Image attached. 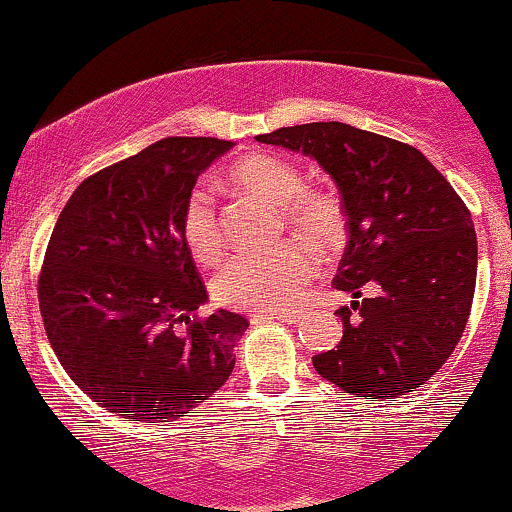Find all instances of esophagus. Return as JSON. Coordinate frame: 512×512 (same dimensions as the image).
<instances>
[{"instance_id":"obj_1","label":"esophagus","mask_w":512,"mask_h":512,"mask_svg":"<svg viewBox=\"0 0 512 512\" xmlns=\"http://www.w3.org/2000/svg\"><path fill=\"white\" fill-rule=\"evenodd\" d=\"M252 322H286V325H298L301 315L298 313H255L250 317Z\"/></svg>"}]
</instances>
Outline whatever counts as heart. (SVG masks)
<instances>
[{"instance_id": "b5f03b06", "label": "heart", "mask_w": 512, "mask_h": 512, "mask_svg": "<svg viewBox=\"0 0 512 512\" xmlns=\"http://www.w3.org/2000/svg\"><path fill=\"white\" fill-rule=\"evenodd\" d=\"M228 182L252 197L279 207L291 231L320 248L332 250L344 238V211L332 192L303 187V175L293 163L272 154H250L233 163ZM182 238L197 260L219 255L223 236L214 197L197 187L182 207ZM317 272V255L305 243H284L262 255H233L221 264L211 291L221 305L250 313H281L303 296Z\"/></svg>"}]
</instances>
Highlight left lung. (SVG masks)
Returning <instances> with one entry per match:
<instances>
[{"mask_svg":"<svg viewBox=\"0 0 512 512\" xmlns=\"http://www.w3.org/2000/svg\"><path fill=\"white\" fill-rule=\"evenodd\" d=\"M257 142L315 158L342 195L349 240L332 284L356 301L337 310L344 334L313 356L315 370L368 402L414 392L448 361L472 310L467 204L419 149L344 122L281 127Z\"/></svg>","mask_w":512,"mask_h":512,"instance_id":"left-lung-1","label":"left lung"}]
</instances>
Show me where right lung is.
Here are the masks:
<instances>
[{
  "mask_svg": "<svg viewBox=\"0 0 512 512\" xmlns=\"http://www.w3.org/2000/svg\"><path fill=\"white\" fill-rule=\"evenodd\" d=\"M233 142L168 137L98 170L55 223L38 303L50 346L81 392L120 419L178 421L226 383L243 315L207 301L182 207Z\"/></svg>",
  "mask_w": 512,
  "mask_h": 512,
  "instance_id": "obj_1",
  "label": "right lung"
}]
</instances>
